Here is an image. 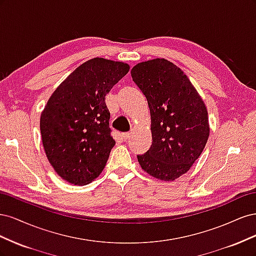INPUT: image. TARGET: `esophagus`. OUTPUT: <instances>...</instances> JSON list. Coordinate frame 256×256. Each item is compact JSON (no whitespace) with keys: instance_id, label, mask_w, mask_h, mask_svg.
Returning a JSON list of instances; mask_svg holds the SVG:
<instances>
[{"instance_id":"obj_1","label":"esophagus","mask_w":256,"mask_h":256,"mask_svg":"<svg viewBox=\"0 0 256 256\" xmlns=\"http://www.w3.org/2000/svg\"><path fill=\"white\" fill-rule=\"evenodd\" d=\"M130 132H124V134H122V138H124V140H125V141H127L128 140V138H130Z\"/></svg>"}]
</instances>
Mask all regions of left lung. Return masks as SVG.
Returning <instances> with one entry per match:
<instances>
[{
	"instance_id": "1",
	"label": "left lung",
	"mask_w": 256,
	"mask_h": 256,
	"mask_svg": "<svg viewBox=\"0 0 256 256\" xmlns=\"http://www.w3.org/2000/svg\"><path fill=\"white\" fill-rule=\"evenodd\" d=\"M145 95L152 143L138 161L154 178L171 182L187 173L209 136L205 104L180 68L164 58L142 62L131 70Z\"/></svg>"
}]
</instances>
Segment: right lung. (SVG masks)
Segmentation results:
<instances>
[{
  "instance_id": "right-lung-1",
  "label": "right lung",
  "mask_w": 256,
  "mask_h": 256,
  "mask_svg": "<svg viewBox=\"0 0 256 256\" xmlns=\"http://www.w3.org/2000/svg\"><path fill=\"white\" fill-rule=\"evenodd\" d=\"M129 66L102 58L85 62L54 90L40 116L44 148L64 180L86 184L102 172L115 145L106 95Z\"/></svg>"
}]
</instances>
